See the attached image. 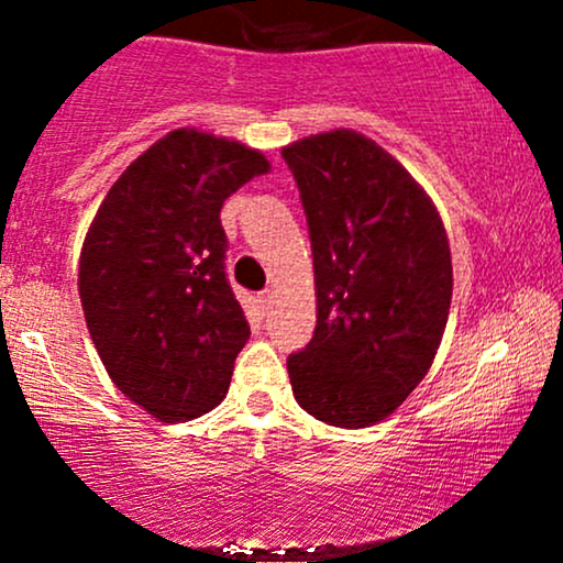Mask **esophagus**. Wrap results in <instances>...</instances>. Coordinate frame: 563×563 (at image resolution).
Returning <instances> with one entry per match:
<instances>
[{
	"label": "esophagus",
	"instance_id": "obj_1",
	"mask_svg": "<svg viewBox=\"0 0 563 563\" xmlns=\"http://www.w3.org/2000/svg\"><path fill=\"white\" fill-rule=\"evenodd\" d=\"M273 299H275L273 290H262V294H260V301H262V307H264V309L273 307Z\"/></svg>",
	"mask_w": 563,
	"mask_h": 563
}]
</instances>
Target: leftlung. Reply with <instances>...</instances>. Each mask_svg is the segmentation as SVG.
Wrapping results in <instances>:
<instances>
[{"label": "left lung", "mask_w": 563, "mask_h": 563, "mask_svg": "<svg viewBox=\"0 0 563 563\" xmlns=\"http://www.w3.org/2000/svg\"><path fill=\"white\" fill-rule=\"evenodd\" d=\"M309 224L318 325L288 357L294 397L339 429L389 418L421 384L448 325L452 260L434 200L352 129L283 147Z\"/></svg>", "instance_id": "8db88e82"}]
</instances>
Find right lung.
<instances>
[{
    "label": "right lung",
    "mask_w": 563,
    "mask_h": 563,
    "mask_svg": "<svg viewBox=\"0 0 563 563\" xmlns=\"http://www.w3.org/2000/svg\"><path fill=\"white\" fill-rule=\"evenodd\" d=\"M269 172L260 151L174 129L115 179L84 238L79 296L124 397L164 423L222 402L251 328L224 273L222 203Z\"/></svg>",
    "instance_id": "right-lung-1"
}]
</instances>
